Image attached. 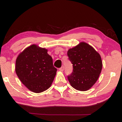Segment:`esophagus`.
Masks as SVG:
<instances>
[{
    "label": "esophagus",
    "mask_w": 122,
    "mask_h": 122,
    "mask_svg": "<svg viewBox=\"0 0 122 122\" xmlns=\"http://www.w3.org/2000/svg\"><path fill=\"white\" fill-rule=\"evenodd\" d=\"M64 70V66L61 67V68L59 69V70L61 71H63Z\"/></svg>",
    "instance_id": "obj_1"
}]
</instances>
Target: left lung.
<instances>
[{
  "mask_svg": "<svg viewBox=\"0 0 122 122\" xmlns=\"http://www.w3.org/2000/svg\"><path fill=\"white\" fill-rule=\"evenodd\" d=\"M69 59L72 64L73 71L67 78L76 90H89L98 80L102 70V58L98 52L87 43L79 44L67 51Z\"/></svg>",
  "mask_w": 122,
  "mask_h": 122,
  "instance_id": "1",
  "label": "left lung"
}]
</instances>
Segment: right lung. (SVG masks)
Masks as SVG:
<instances>
[{
    "mask_svg": "<svg viewBox=\"0 0 122 122\" xmlns=\"http://www.w3.org/2000/svg\"><path fill=\"white\" fill-rule=\"evenodd\" d=\"M47 50L33 44L18 55L15 71L22 83L34 93L49 88L55 78L57 69L53 66Z\"/></svg>",
    "mask_w": 122,
    "mask_h": 122,
    "instance_id": "add662e5",
    "label": "right lung"
}]
</instances>
